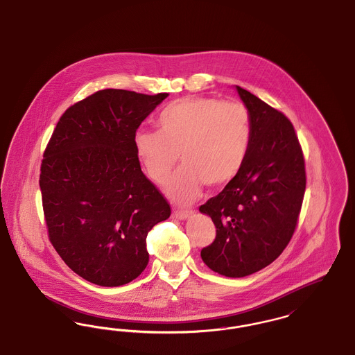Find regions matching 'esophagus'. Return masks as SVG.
I'll return each instance as SVG.
<instances>
[{"label": "esophagus", "instance_id": "1", "mask_svg": "<svg viewBox=\"0 0 355 355\" xmlns=\"http://www.w3.org/2000/svg\"><path fill=\"white\" fill-rule=\"evenodd\" d=\"M193 211L191 210H174L173 217L177 220H186Z\"/></svg>", "mask_w": 355, "mask_h": 355}]
</instances>
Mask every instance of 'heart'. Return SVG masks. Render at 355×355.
<instances>
[{"label":"heart","mask_w":355,"mask_h":355,"mask_svg":"<svg viewBox=\"0 0 355 355\" xmlns=\"http://www.w3.org/2000/svg\"><path fill=\"white\" fill-rule=\"evenodd\" d=\"M157 130L135 135V153L154 182H164L178 162L184 166L165 185L177 203L193 202L203 184L230 182L242 169L252 139V121L242 102L185 97L165 106Z\"/></svg>","instance_id":"b5f03b06"}]
</instances>
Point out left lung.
I'll return each instance as SVG.
<instances>
[{
    "label": "left lung",
    "instance_id": "obj_1",
    "mask_svg": "<svg viewBox=\"0 0 355 355\" xmlns=\"http://www.w3.org/2000/svg\"><path fill=\"white\" fill-rule=\"evenodd\" d=\"M236 92L250 113L249 152L236 177L200 206L217 229L202 261L230 278L266 268L285 250L306 189L304 153L290 119L250 92Z\"/></svg>",
    "mask_w": 355,
    "mask_h": 355
}]
</instances>
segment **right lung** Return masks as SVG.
Wrapping results in <instances>:
<instances>
[{
  "label": "right lung",
  "mask_w": 355,
  "mask_h": 355,
  "mask_svg": "<svg viewBox=\"0 0 355 355\" xmlns=\"http://www.w3.org/2000/svg\"><path fill=\"white\" fill-rule=\"evenodd\" d=\"M169 94L105 89L61 116L41 164L48 234L71 270L100 286L132 282L149 262L146 236L170 205L142 173L135 135Z\"/></svg>",
  "instance_id": "obj_1"
}]
</instances>
